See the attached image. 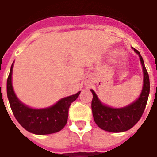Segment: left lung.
Segmentation results:
<instances>
[{"instance_id": "1", "label": "left lung", "mask_w": 157, "mask_h": 157, "mask_svg": "<svg viewBox=\"0 0 157 157\" xmlns=\"http://www.w3.org/2000/svg\"><path fill=\"white\" fill-rule=\"evenodd\" d=\"M134 51L140 57L144 71V86L142 92L135 102L128 106L120 109L109 107L103 105L95 91L91 90L93 95L91 101V110L94 121L100 128L106 131L117 133L130 130L140 121L146 107L150 91L148 73L145 68L144 60L140 52L135 48H134Z\"/></svg>"}]
</instances>
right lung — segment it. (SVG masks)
Returning a JSON list of instances; mask_svg holds the SVG:
<instances>
[{
  "label": "right lung",
  "mask_w": 157,
  "mask_h": 157,
  "mask_svg": "<svg viewBox=\"0 0 157 157\" xmlns=\"http://www.w3.org/2000/svg\"><path fill=\"white\" fill-rule=\"evenodd\" d=\"M12 64L7 79V96L15 118L27 131L36 135H48L60 131L66 126L68 119L69 108L74 102L80 91L75 95L60 100L57 104L49 108L36 109L22 104L15 95L12 86Z\"/></svg>",
  "instance_id": "add662e5"
}]
</instances>
